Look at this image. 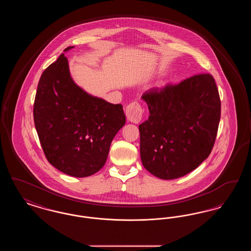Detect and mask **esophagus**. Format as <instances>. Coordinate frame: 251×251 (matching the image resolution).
<instances>
[{"label": "esophagus", "mask_w": 251, "mask_h": 251, "mask_svg": "<svg viewBox=\"0 0 251 251\" xmlns=\"http://www.w3.org/2000/svg\"><path fill=\"white\" fill-rule=\"evenodd\" d=\"M143 109L141 104L137 101H133L126 107V116L127 120L132 123H138L142 120Z\"/></svg>", "instance_id": "esophagus-1"}]
</instances>
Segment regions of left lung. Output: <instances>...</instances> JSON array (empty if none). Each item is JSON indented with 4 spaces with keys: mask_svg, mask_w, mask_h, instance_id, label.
I'll return each mask as SVG.
<instances>
[{
    "mask_svg": "<svg viewBox=\"0 0 251 251\" xmlns=\"http://www.w3.org/2000/svg\"><path fill=\"white\" fill-rule=\"evenodd\" d=\"M150 117L139 125L144 167L157 178L177 179L210 155L218 130L221 101L211 74L146 91Z\"/></svg>",
    "mask_w": 251,
    "mask_h": 251,
    "instance_id": "8db88e82",
    "label": "left lung"
}]
</instances>
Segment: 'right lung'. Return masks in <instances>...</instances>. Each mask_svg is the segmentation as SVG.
I'll return each instance as SVG.
<instances>
[{
	"label": "right lung",
	"instance_id": "right-lung-1",
	"mask_svg": "<svg viewBox=\"0 0 251 251\" xmlns=\"http://www.w3.org/2000/svg\"><path fill=\"white\" fill-rule=\"evenodd\" d=\"M34 121L49 163L67 175L84 178L104 166L126 117L121 104L89 95L75 84L62 53L40 77Z\"/></svg>",
	"mask_w": 251,
	"mask_h": 251
}]
</instances>
